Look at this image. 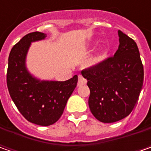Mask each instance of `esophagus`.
<instances>
[{
	"instance_id": "esophagus-1",
	"label": "esophagus",
	"mask_w": 151,
	"mask_h": 151,
	"mask_svg": "<svg viewBox=\"0 0 151 151\" xmlns=\"http://www.w3.org/2000/svg\"><path fill=\"white\" fill-rule=\"evenodd\" d=\"M86 80L82 76L79 75L78 83H77V86H83V85H86Z\"/></svg>"
}]
</instances>
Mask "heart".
<instances>
[{"instance_id":"b5f03b06","label":"heart","mask_w":151,"mask_h":151,"mask_svg":"<svg viewBox=\"0 0 151 151\" xmlns=\"http://www.w3.org/2000/svg\"><path fill=\"white\" fill-rule=\"evenodd\" d=\"M107 51L104 50V49H101L99 50L96 55H94V57L92 58V62L94 64H98V63H101L102 61L104 60L107 57Z\"/></svg>"}]
</instances>
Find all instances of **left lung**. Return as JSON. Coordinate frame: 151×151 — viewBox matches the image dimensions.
<instances>
[{
	"label": "left lung",
	"mask_w": 151,
	"mask_h": 151,
	"mask_svg": "<svg viewBox=\"0 0 151 151\" xmlns=\"http://www.w3.org/2000/svg\"><path fill=\"white\" fill-rule=\"evenodd\" d=\"M119 46L113 57L83 70L90 88L91 113L102 123L124 119L137 103L144 81V68L136 43L119 30Z\"/></svg>",
	"instance_id": "left-lung-1"
}]
</instances>
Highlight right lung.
I'll return each mask as SVG.
<instances>
[{
    "instance_id": "1",
    "label": "right lung",
    "mask_w": 151,
    "mask_h": 151,
    "mask_svg": "<svg viewBox=\"0 0 151 151\" xmlns=\"http://www.w3.org/2000/svg\"><path fill=\"white\" fill-rule=\"evenodd\" d=\"M46 37L44 32H30L15 44L9 55L6 75L9 93L17 109L27 121L40 126L60 119L78 81L76 75L57 81L40 80L28 71L26 60L31 44Z\"/></svg>"
}]
</instances>
